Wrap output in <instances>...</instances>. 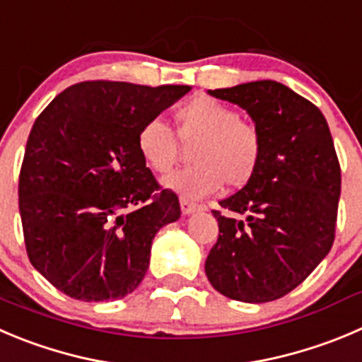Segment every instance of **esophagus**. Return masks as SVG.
Returning <instances> with one entry per match:
<instances>
[{"label": "esophagus", "instance_id": "esophagus-1", "mask_svg": "<svg viewBox=\"0 0 362 362\" xmlns=\"http://www.w3.org/2000/svg\"><path fill=\"white\" fill-rule=\"evenodd\" d=\"M179 202H181V211H183V215H192V213H195L201 209V206L195 204V202H192V201H188V199H185V197H181V201Z\"/></svg>", "mask_w": 362, "mask_h": 362}]
</instances>
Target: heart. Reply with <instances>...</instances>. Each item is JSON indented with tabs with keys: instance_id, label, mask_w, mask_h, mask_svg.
Wrapping results in <instances>:
<instances>
[{
	"instance_id": "obj_1",
	"label": "heart",
	"mask_w": 362,
	"mask_h": 362,
	"mask_svg": "<svg viewBox=\"0 0 362 362\" xmlns=\"http://www.w3.org/2000/svg\"><path fill=\"white\" fill-rule=\"evenodd\" d=\"M177 136L193 144L194 163L163 179V187L185 199H202L218 190L243 188L263 160V136L256 124L213 98H195L175 112ZM136 149L154 172L167 174L177 163L179 142L161 119H149L136 133Z\"/></svg>"
}]
</instances>
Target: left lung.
I'll return each instance as SVG.
<instances>
[{"label": "left lung", "instance_id": "1", "mask_svg": "<svg viewBox=\"0 0 362 362\" xmlns=\"http://www.w3.org/2000/svg\"><path fill=\"white\" fill-rule=\"evenodd\" d=\"M209 95L238 105L263 136L250 183L213 211L220 235L204 270L218 293L261 304L305 281L334 243L341 170L323 113L286 85L250 81Z\"/></svg>", "mask_w": 362, "mask_h": 362}]
</instances>
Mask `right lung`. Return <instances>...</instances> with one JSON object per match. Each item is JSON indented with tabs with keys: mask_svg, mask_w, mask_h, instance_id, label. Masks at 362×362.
I'll return each mask as SVG.
<instances>
[{
	"mask_svg": "<svg viewBox=\"0 0 362 362\" xmlns=\"http://www.w3.org/2000/svg\"><path fill=\"white\" fill-rule=\"evenodd\" d=\"M188 85L83 81L37 117L19 175V211L33 268L76 300L124 298L136 290L158 230L181 216L136 149L146 120ZM133 207L132 212L122 209Z\"/></svg>",
	"mask_w": 362,
	"mask_h": 362,
	"instance_id": "add662e5",
	"label": "right lung"
}]
</instances>
